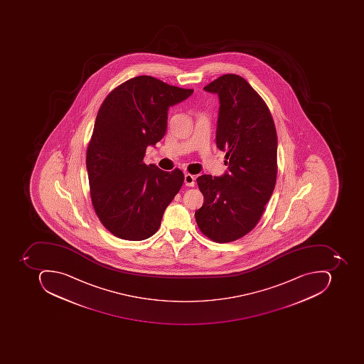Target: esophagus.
<instances>
[{
	"label": "esophagus",
	"mask_w": 364,
	"mask_h": 364,
	"mask_svg": "<svg viewBox=\"0 0 364 364\" xmlns=\"http://www.w3.org/2000/svg\"><path fill=\"white\" fill-rule=\"evenodd\" d=\"M183 183H185L186 186L193 187V186H195V177H193L191 173H185V176H183Z\"/></svg>",
	"instance_id": "1"
}]
</instances>
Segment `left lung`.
<instances>
[{
  "label": "left lung",
  "instance_id": "1",
  "mask_svg": "<svg viewBox=\"0 0 364 364\" xmlns=\"http://www.w3.org/2000/svg\"><path fill=\"white\" fill-rule=\"evenodd\" d=\"M203 90L219 97L216 148L226 152L228 171L198 177L205 201L196 221L210 240L233 242L256 226L274 193L276 127L266 102L242 76L225 74Z\"/></svg>",
  "mask_w": 364,
  "mask_h": 364
}]
</instances>
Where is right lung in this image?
<instances>
[{"label":"right lung","mask_w":364,"mask_h":364,"mask_svg":"<svg viewBox=\"0 0 364 364\" xmlns=\"http://www.w3.org/2000/svg\"><path fill=\"white\" fill-rule=\"evenodd\" d=\"M193 93L141 75L114 88L100 106L86 168L96 214L117 237L143 240L154 235L181 191L183 171L148 166L143 159L146 148L166 134L169 107Z\"/></svg>","instance_id":"1"}]
</instances>
